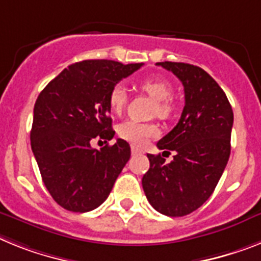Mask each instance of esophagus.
Here are the masks:
<instances>
[{"label": "esophagus", "mask_w": 261, "mask_h": 261, "mask_svg": "<svg viewBox=\"0 0 261 261\" xmlns=\"http://www.w3.org/2000/svg\"><path fill=\"white\" fill-rule=\"evenodd\" d=\"M141 152H142V151L139 150V148L134 147V146H131V154L137 155V154H141Z\"/></svg>", "instance_id": "1"}]
</instances>
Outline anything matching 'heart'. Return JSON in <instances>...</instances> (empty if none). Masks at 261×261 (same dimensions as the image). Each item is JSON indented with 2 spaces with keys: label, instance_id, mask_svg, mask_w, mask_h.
Wrapping results in <instances>:
<instances>
[{
  "label": "heart",
  "instance_id": "1",
  "mask_svg": "<svg viewBox=\"0 0 261 261\" xmlns=\"http://www.w3.org/2000/svg\"><path fill=\"white\" fill-rule=\"evenodd\" d=\"M138 86L147 93L152 99L156 100L155 113L159 117H168L172 110L171 102L168 98L172 95V85L164 78L159 76H148L139 81ZM127 102V94L123 86L117 85L113 87L109 95V105L113 113L120 114L123 111ZM159 134V128L155 123H142L138 120L130 119L124 120L118 126V135L122 139L135 144L142 146L147 142V139L154 138Z\"/></svg>",
  "mask_w": 261,
  "mask_h": 261
}]
</instances>
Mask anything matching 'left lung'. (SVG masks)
Returning <instances> with one entry per match:
<instances>
[{
    "label": "left lung",
    "mask_w": 261,
    "mask_h": 261,
    "mask_svg": "<svg viewBox=\"0 0 261 261\" xmlns=\"http://www.w3.org/2000/svg\"><path fill=\"white\" fill-rule=\"evenodd\" d=\"M156 65L180 80L186 103L178 124L156 144L159 150L174 151V159L166 163L161 154H147L150 168L142 186L158 212L185 216L211 196L224 171L233 113L222 87L203 69L183 62Z\"/></svg>",
    "instance_id": "8db88e82"
}]
</instances>
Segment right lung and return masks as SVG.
I'll return each instance as SVG.
<instances>
[{"mask_svg": "<svg viewBox=\"0 0 261 261\" xmlns=\"http://www.w3.org/2000/svg\"><path fill=\"white\" fill-rule=\"evenodd\" d=\"M143 63L90 60L70 65L41 91L30 133L33 154L53 199L67 211L87 212L110 195L130 159V144L117 139L100 150L95 138L111 141L109 95Z\"/></svg>", "mask_w": 261, "mask_h": 261, "instance_id": "add662e5", "label": "right lung"}]
</instances>
